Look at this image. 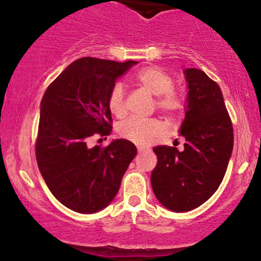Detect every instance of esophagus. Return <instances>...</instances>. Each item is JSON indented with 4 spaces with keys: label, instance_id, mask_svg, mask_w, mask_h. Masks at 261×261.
<instances>
[{
    "label": "esophagus",
    "instance_id": "34e87169",
    "mask_svg": "<svg viewBox=\"0 0 261 261\" xmlns=\"http://www.w3.org/2000/svg\"><path fill=\"white\" fill-rule=\"evenodd\" d=\"M145 151H147V149L144 148V147H138V153H142V152H145Z\"/></svg>",
    "mask_w": 261,
    "mask_h": 261
}]
</instances>
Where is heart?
Masks as SVG:
<instances>
[{"instance_id":"b5f03b06","label":"heart","mask_w":261,"mask_h":261,"mask_svg":"<svg viewBox=\"0 0 261 261\" xmlns=\"http://www.w3.org/2000/svg\"><path fill=\"white\" fill-rule=\"evenodd\" d=\"M135 82L149 94L155 96V106L166 115L174 116L181 109V97L172 87V77L158 66H147L135 74ZM108 108L114 116L121 117L126 114V91L123 85L116 83L108 96ZM117 133L124 140L135 145L145 146L165 133V126L158 119L141 120L130 117L120 123Z\"/></svg>"}]
</instances>
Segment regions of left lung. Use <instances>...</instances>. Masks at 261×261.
Masks as SVG:
<instances>
[{"instance_id": "left-lung-1", "label": "left lung", "mask_w": 261, "mask_h": 261, "mask_svg": "<svg viewBox=\"0 0 261 261\" xmlns=\"http://www.w3.org/2000/svg\"><path fill=\"white\" fill-rule=\"evenodd\" d=\"M188 85L185 119L179 135L183 151L156 146L151 174L153 192L165 208L189 212L212 197L227 171L233 151V124L216 82L198 69L184 71Z\"/></svg>"}]
</instances>
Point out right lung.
Masks as SVG:
<instances>
[{
    "label": "right lung",
    "mask_w": 261,
    "mask_h": 261,
    "mask_svg": "<svg viewBox=\"0 0 261 261\" xmlns=\"http://www.w3.org/2000/svg\"><path fill=\"white\" fill-rule=\"evenodd\" d=\"M138 62L84 57L46 89L35 141L39 170L49 191L73 212L91 214L115 197L134 156L133 142L117 139L90 147L112 132L108 96L117 78Z\"/></svg>",
    "instance_id": "1"
}]
</instances>
